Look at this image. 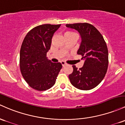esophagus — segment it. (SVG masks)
I'll return each mask as SVG.
<instances>
[{
  "instance_id": "esophagus-1",
  "label": "esophagus",
  "mask_w": 125,
  "mask_h": 125,
  "mask_svg": "<svg viewBox=\"0 0 125 125\" xmlns=\"http://www.w3.org/2000/svg\"><path fill=\"white\" fill-rule=\"evenodd\" d=\"M60 63H61V64H62V66H63V67L67 65V64H66V63H65V62H64V61H62V62H60Z\"/></svg>"
}]
</instances>
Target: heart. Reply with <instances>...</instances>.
<instances>
[{
    "label": "heart",
    "mask_w": 125,
    "mask_h": 125,
    "mask_svg": "<svg viewBox=\"0 0 125 125\" xmlns=\"http://www.w3.org/2000/svg\"><path fill=\"white\" fill-rule=\"evenodd\" d=\"M66 33H68H68H73V32H67Z\"/></svg>",
    "instance_id": "1"
}]
</instances>
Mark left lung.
<instances>
[{"mask_svg": "<svg viewBox=\"0 0 125 125\" xmlns=\"http://www.w3.org/2000/svg\"><path fill=\"white\" fill-rule=\"evenodd\" d=\"M67 27L77 30L82 42L77 52L85 60L78 69L75 65L69 75L72 85L81 90H90L97 87L104 78L109 65V53L103 37L97 28L88 23L66 24Z\"/></svg>", "mask_w": 125, "mask_h": 125, "instance_id": "left-lung-1", "label": "left lung"}]
</instances>
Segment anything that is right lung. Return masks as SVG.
I'll list each match as a JSON object with an SVG mask.
<instances>
[{
    "label": "right lung",
    "instance_id": "right-lung-1",
    "mask_svg": "<svg viewBox=\"0 0 125 125\" xmlns=\"http://www.w3.org/2000/svg\"><path fill=\"white\" fill-rule=\"evenodd\" d=\"M59 25L44 24L34 27L26 35L20 50V70L31 88L45 91L53 87L62 65L47 58L53 34Z\"/></svg>",
    "mask_w": 125,
    "mask_h": 125
}]
</instances>
